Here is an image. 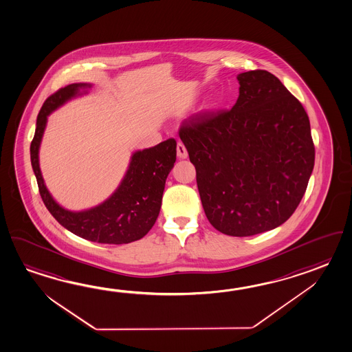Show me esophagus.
<instances>
[{
  "mask_svg": "<svg viewBox=\"0 0 352 352\" xmlns=\"http://www.w3.org/2000/svg\"><path fill=\"white\" fill-rule=\"evenodd\" d=\"M177 157L181 160L187 159V157H188L186 147H185V145H184L182 142L177 144Z\"/></svg>",
  "mask_w": 352,
  "mask_h": 352,
  "instance_id": "34e87169",
  "label": "esophagus"
}]
</instances>
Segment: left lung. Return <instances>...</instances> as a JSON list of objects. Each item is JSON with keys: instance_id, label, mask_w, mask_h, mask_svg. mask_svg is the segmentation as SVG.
Here are the masks:
<instances>
[{"instance_id": "1", "label": "left lung", "mask_w": 352, "mask_h": 352, "mask_svg": "<svg viewBox=\"0 0 352 352\" xmlns=\"http://www.w3.org/2000/svg\"><path fill=\"white\" fill-rule=\"evenodd\" d=\"M237 81L231 110L196 113L179 133L210 223L243 237L278 228L295 212L315 147L306 111L277 77L255 69Z\"/></svg>"}]
</instances>
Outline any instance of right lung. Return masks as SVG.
<instances>
[{
	"mask_svg": "<svg viewBox=\"0 0 352 352\" xmlns=\"http://www.w3.org/2000/svg\"><path fill=\"white\" fill-rule=\"evenodd\" d=\"M90 83H71L45 101L36 122L31 142V165L42 201L50 214L63 228L89 241L130 243L142 239L155 225L160 214L166 179L176 161V141L168 138L159 145L132 153L131 161L116 191L98 206L69 211L60 206L49 192L42 177L38 151L47 118L71 98L87 94Z\"/></svg>",
	"mask_w": 352,
	"mask_h": 352,
	"instance_id": "add662e5",
	"label": "right lung"
}]
</instances>
